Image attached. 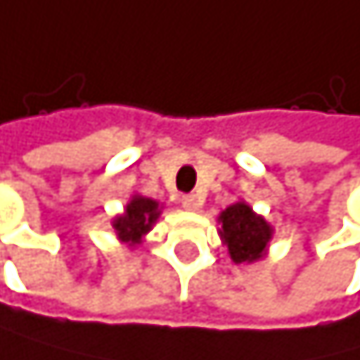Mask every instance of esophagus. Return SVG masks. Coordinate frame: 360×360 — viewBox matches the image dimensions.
I'll return each mask as SVG.
<instances>
[{"label":"esophagus","instance_id":"esophagus-1","mask_svg":"<svg viewBox=\"0 0 360 360\" xmlns=\"http://www.w3.org/2000/svg\"><path fill=\"white\" fill-rule=\"evenodd\" d=\"M180 202H182L184 210H198L200 207V198L195 193H184L180 198Z\"/></svg>","mask_w":360,"mask_h":360}]
</instances>
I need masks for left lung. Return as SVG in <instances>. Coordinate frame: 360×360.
Segmentation results:
<instances>
[{"mask_svg": "<svg viewBox=\"0 0 360 360\" xmlns=\"http://www.w3.org/2000/svg\"><path fill=\"white\" fill-rule=\"evenodd\" d=\"M223 241L236 264L257 262L271 241V225L257 216L245 202H236L221 214Z\"/></svg>", "mask_w": 360, "mask_h": 360, "instance_id": "1", "label": "left lung"}]
</instances>
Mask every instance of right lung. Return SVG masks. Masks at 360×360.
Here are the masks:
<instances>
[{
  "mask_svg": "<svg viewBox=\"0 0 360 360\" xmlns=\"http://www.w3.org/2000/svg\"><path fill=\"white\" fill-rule=\"evenodd\" d=\"M158 202L150 200V198H137L130 200V205L126 207V214L115 219V230L119 234L121 241H128V243H139L141 234H146L150 230V225L158 221Z\"/></svg>",
  "mask_w": 360,
  "mask_h": 360,
  "instance_id": "1",
  "label": "right lung"
}]
</instances>
